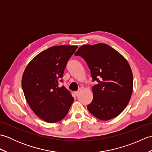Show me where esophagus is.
Returning a JSON list of instances; mask_svg holds the SVG:
<instances>
[{
	"mask_svg": "<svg viewBox=\"0 0 152 152\" xmlns=\"http://www.w3.org/2000/svg\"><path fill=\"white\" fill-rule=\"evenodd\" d=\"M79 93H80L79 91H74V95H78L79 94Z\"/></svg>",
	"mask_w": 152,
	"mask_h": 152,
	"instance_id": "1",
	"label": "esophagus"
}]
</instances>
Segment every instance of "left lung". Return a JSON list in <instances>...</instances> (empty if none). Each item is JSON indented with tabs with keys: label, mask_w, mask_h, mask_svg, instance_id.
Masks as SVG:
<instances>
[{
	"label": "left lung",
	"mask_w": 152,
	"mask_h": 152,
	"mask_svg": "<svg viewBox=\"0 0 152 152\" xmlns=\"http://www.w3.org/2000/svg\"><path fill=\"white\" fill-rule=\"evenodd\" d=\"M75 56H81L91 70L93 99L89 112L101 120L117 117L127 106L133 89V72L125 58L107 44H86Z\"/></svg>",
	"instance_id": "8db88e82"
}]
</instances>
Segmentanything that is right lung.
<instances>
[{"mask_svg":"<svg viewBox=\"0 0 152 152\" xmlns=\"http://www.w3.org/2000/svg\"><path fill=\"white\" fill-rule=\"evenodd\" d=\"M77 48L69 45L48 48L35 56L23 74L25 99L34 114L46 122L52 124L63 119L74 101L69 90L58 85Z\"/></svg>","mask_w":152,"mask_h":152,"instance_id":"1","label":"right lung"}]
</instances>
